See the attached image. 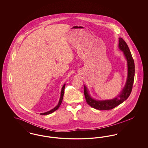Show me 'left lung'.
I'll list each match as a JSON object with an SVG mask.
<instances>
[{
    "label": "left lung",
    "mask_w": 148,
    "mask_h": 148,
    "mask_svg": "<svg viewBox=\"0 0 148 148\" xmlns=\"http://www.w3.org/2000/svg\"><path fill=\"white\" fill-rule=\"evenodd\" d=\"M119 48L123 51V54L127 60V77L124 88L119 95L111 100H97L92 98L87 88L84 85V93L86 103L92 108L98 110H110L119 106L129 97L133 88L135 75L134 61L129 48L126 42L119 38Z\"/></svg>",
    "instance_id": "obj_1"
}]
</instances>
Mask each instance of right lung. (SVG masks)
<instances>
[{
	"label": "right lung",
	"mask_w": 148,
	"mask_h": 148,
	"mask_svg": "<svg viewBox=\"0 0 148 148\" xmlns=\"http://www.w3.org/2000/svg\"><path fill=\"white\" fill-rule=\"evenodd\" d=\"M65 84H64L63 87H62V90H61L60 98V99H59V103H58V105H57L54 108H53V109L50 110V111H48V112H45V113H40V115H48V114H51V113H53L54 112H55L57 109H58V108H59V106L61 105V103H62V100H63V99L64 92V89H65Z\"/></svg>",
	"instance_id": "add662e5"
}]
</instances>
